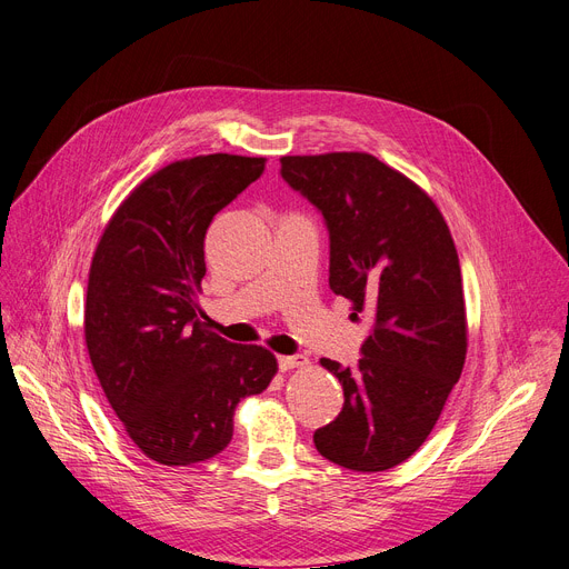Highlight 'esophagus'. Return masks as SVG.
Masks as SVG:
<instances>
[{
	"instance_id": "obj_1",
	"label": "esophagus",
	"mask_w": 569,
	"mask_h": 569,
	"mask_svg": "<svg viewBox=\"0 0 569 569\" xmlns=\"http://www.w3.org/2000/svg\"><path fill=\"white\" fill-rule=\"evenodd\" d=\"M309 367V357L305 355H292V357H279V369L292 371V369H305Z\"/></svg>"
}]
</instances>
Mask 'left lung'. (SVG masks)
Returning <instances> with one entry per match:
<instances>
[{
	"instance_id": "obj_1",
	"label": "left lung",
	"mask_w": 569,
	"mask_h": 569,
	"mask_svg": "<svg viewBox=\"0 0 569 569\" xmlns=\"http://www.w3.org/2000/svg\"><path fill=\"white\" fill-rule=\"evenodd\" d=\"M281 177L330 230V288L373 330L352 367L320 365L343 387L316 450L380 472L420 450L461 378L468 322L455 239L427 191L367 152L281 157Z\"/></svg>"
}]
</instances>
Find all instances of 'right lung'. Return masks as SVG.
Masks as SVG:
<instances>
[{"label": "right lung", "instance_id": "obj_1", "mask_svg": "<svg viewBox=\"0 0 569 569\" xmlns=\"http://www.w3.org/2000/svg\"><path fill=\"white\" fill-rule=\"evenodd\" d=\"M262 157L168 163L108 221L89 267L84 343L103 395L138 450L163 466L223 452L244 397L277 376L262 346L230 343L196 295L214 214L262 174Z\"/></svg>", "mask_w": 569, "mask_h": 569}]
</instances>
